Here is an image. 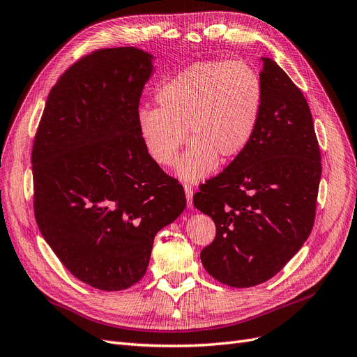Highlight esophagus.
<instances>
[{
    "instance_id": "34e87169",
    "label": "esophagus",
    "mask_w": 357,
    "mask_h": 357,
    "mask_svg": "<svg viewBox=\"0 0 357 357\" xmlns=\"http://www.w3.org/2000/svg\"><path fill=\"white\" fill-rule=\"evenodd\" d=\"M183 190H185V195H187L188 207L191 208V207H192V194H194V191H192V187H191V185H188V183H185V185H183Z\"/></svg>"
}]
</instances>
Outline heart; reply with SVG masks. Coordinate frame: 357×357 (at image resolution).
<instances>
[{
  "label": "heart",
  "mask_w": 357,
  "mask_h": 357,
  "mask_svg": "<svg viewBox=\"0 0 357 357\" xmlns=\"http://www.w3.org/2000/svg\"><path fill=\"white\" fill-rule=\"evenodd\" d=\"M160 107H139V135L153 160L172 166L188 137V151L176 166L182 181L197 182L219 158L232 162L253 141L263 112L260 76L244 61H202L158 88Z\"/></svg>",
  "instance_id": "obj_1"
}]
</instances>
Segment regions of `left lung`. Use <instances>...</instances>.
I'll list each match as a JSON object with an SVG mask.
<instances>
[{"instance_id": "1", "label": "left lung", "mask_w": 357, "mask_h": 357, "mask_svg": "<svg viewBox=\"0 0 357 357\" xmlns=\"http://www.w3.org/2000/svg\"><path fill=\"white\" fill-rule=\"evenodd\" d=\"M261 61L263 112L253 141L192 197L216 225L203 266L235 288L266 282L305 244L322 174L305 96L272 59Z\"/></svg>"}]
</instances>
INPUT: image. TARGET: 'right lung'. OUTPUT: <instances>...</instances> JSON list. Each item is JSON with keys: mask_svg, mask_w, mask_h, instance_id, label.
<instances>
[{"mask_svg": "<svg viewBox=\"0 0 357 357\" xmlns=\"http://www.w3.org/2000/svg\"><path fill=\"white\" fill-rule=\"evenodd\" d=\"M153 56L105 48L51 88L32 150L33 210L73 276L121 291L147 271L155 234L187 206L181 183L150 157L137 113Z\"/></svg>", "mask_w": 357, "mask_h": 357, "instance_id": "add662e5", "label": "right lung"}]
</instances>
